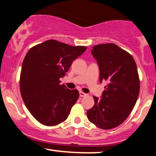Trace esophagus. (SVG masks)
I'll use <instances>...</instances> for the list:
<instances>
[{"label": "esophagus", "mask_w": 156, "mask_h": 156, "mask_svg": "<svg viewBox=\"0 0 156 156\" xmlns=\"http://www.w3.org/2000/svg\"><path fill=\"white\" fill-rule=\"evenodd\" d=\"M79 95H80V97H86L87 95V94H86V93H84V92H79Z\"/></svg>", "instance_id": "obj_1"}]
</instances>
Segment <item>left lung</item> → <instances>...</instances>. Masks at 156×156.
<instances>
[{"mask_svg":"<svg viewBox=\"0 0 156 156\" xmlns=\"http://www.w3.org/2000/svg\"><path fill=\"white\" fill-rule=\"evenodd\" d=\"M91 52L99 66L100 82L108 84L101 99L93 97L94 105L87 111V117L101 129H112L128 118L137 101L140 83L136 64L115 44H98Z\"/></svg>","mask_w":156,"mask_h":156,"instance_id":"left-lung-1","label":"left lung"}]
</instances>
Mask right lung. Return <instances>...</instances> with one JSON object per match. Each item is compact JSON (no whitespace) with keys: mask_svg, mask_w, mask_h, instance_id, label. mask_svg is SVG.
I'll return each mask as SVG.
<instances>
[{"mask_svg":"<svg viewBox=\"0 0 156 156\" xmlns=\"http://www.w3.org/2000/svg\"><path fill=\"white\" fill-rule=\"evenodd\" d=\"M87 48L51 39L26 53L20 79L21 96L26 108L40 123L53 126L67 119L79 92L61 85L59 79Z\"/></svg>","mask_w":156,"mask_h":156,"instance_id":"right-lung-1","label":"right lung"}]
</instances>
